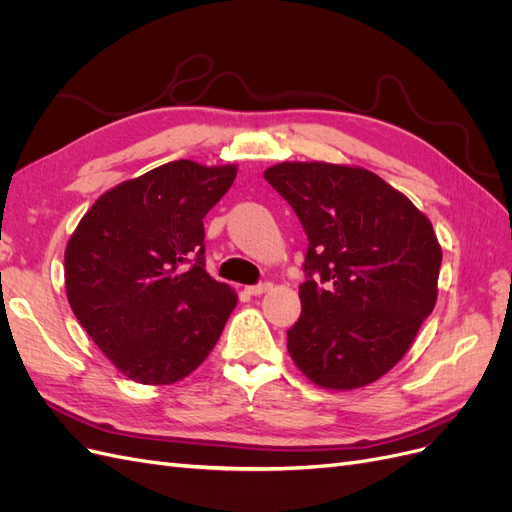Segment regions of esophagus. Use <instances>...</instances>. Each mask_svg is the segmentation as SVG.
I'll list each match as a JSON object with an SVG mask.
<instances>
[{
  "instance_id": "1",
  "label": "esophagus",
  "mask_w": 512,
  "mask_h": 512,
  "mask_svg": "<svg viewBox=\"0 0 512 512\" xmlns=\"http://www.w3.org/2000/svg\"><path fill=\"white\" fill-rule=\"evenodd\" d=\"M273 288L271 282H260L256 286H247V294H252V297H260V294H265Z\"/></svg>"
}]
</instances>
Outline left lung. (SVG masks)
I'll list each match as a JSON object with an SVG mask.
<instances>
[{
    "instance_id": "left-lung-1",
    "label": "left lung",
    "mask_w": 512,
    "mask_h": 512,
    "mask_svg": "<svg viewBox=\"0 0 512 512\" xmlns=\"http://www.w3.org/2000/svg\"><path fill=\"white\" fill-rule=\"evenodd\" d=\"M265 179L307 235L292 361L324 389L378 380L436 305L442 250L431 222L365 168L282 162Z\"/></svg>"
}]
</instances>
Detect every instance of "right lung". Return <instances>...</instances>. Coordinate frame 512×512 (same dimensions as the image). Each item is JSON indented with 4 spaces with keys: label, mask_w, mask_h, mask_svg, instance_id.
<instances>
[{
    "label": "right lung",
    "mask_w": 512,
    "mask_h": 512,
    "mask_svg": "<svg viewBox=\"0 0 512 512\" xmlns=\"http://www.w3.org/2000/svg\"><path fill=\"white\" fill-rule=\"evenodd\" d=\"M237 166L168 162L102 194L66 247V292L123 376L173 384L203 363L237 305L205 271L209 209Z\"/></svg>",
    "instance_id": "obj_1"
}]
</instances>
